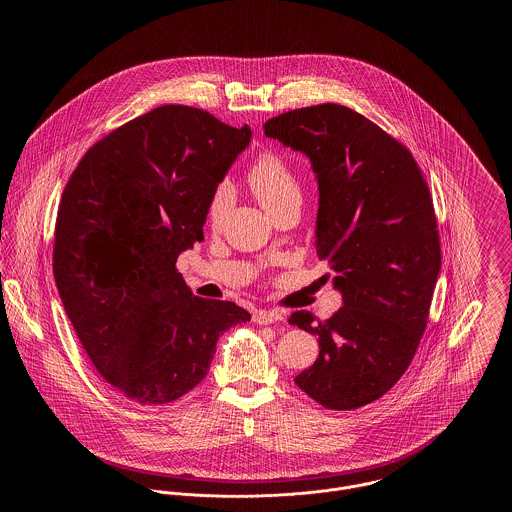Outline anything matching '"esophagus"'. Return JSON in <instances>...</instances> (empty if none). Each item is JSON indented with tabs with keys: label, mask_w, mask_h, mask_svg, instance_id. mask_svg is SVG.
I'll return each mask as SVG.
<instances>
[{
	"label": "esophagus",
	"mask_w": 512,
	"mask_h": 512,
	"mask_svg": "<svg viewBox=\"0 0 512 512\" xmlns=\"http://www.w3.org/2000/svg\"><path fill=\"white\" fill-rule=\"evenodd\" d=\"M278 320H284V315L280 311H257L253 315L255 324H272V322H278Z\"/></svg>",
	"instance_id": "esophagus-1"
}]
</instances>
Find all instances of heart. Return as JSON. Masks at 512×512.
<instances>
[{"instance_id":"obj_1","label":"heart","mask_w":512,"mask_h":512,"mask_svg":"<svg viewBox=\"0 0 512 512\" xmlns=\"http://www.w3.org/2000/svg\"><path fill=\"white\" fill-rule=\"evenodd\" d=\"M247 184L270 217L293 203L301 205V186L286 159L276 153H263L257 157L247 172ZM230 205L232 190L228 184H220L209 203V222L219 226L228 215Z\"/></svg>"}]
</instances>
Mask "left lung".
Here are the masks:
<instances>
[{"mask_svg":"<svg viewBox=\"0 0 512 512\" xmlns=\"http://www.w3.org/2000/svg\"><path fill=\"white\" fill-rule=\"evenodd\" d=\"M263 128L311 161L317 255L343 301L328 320L290 317L320 347L295 384L326 409H359L395 386L426 330L441 268L428 184L407 147L349 107H303Z\"/></svg>","mask_w":512,"mask_h":512,"instance_id":"8db88e82","label":"left lung"}]
</instances>
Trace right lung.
Wrapping results in <instances>:
<instances>
[{
  "mask_svg": "<svg viewBox=\"0 0 512 512\" xmlns=\"http://www.w3.org/2000/svg\"><path fill=\"white\" fill-rule=\"evenodd\" d=\"M249 140L247 124L163 105L90 147L65 186L55 284L90 361L130 401L165 405L194 390L220 336L251 318L197 297L176 270Z\"/></svg>",
  "mask_w": 512,
  "mask_h": 512,
  "instance_id": "obj_1",
  "label": "right lung"
}]
</instances>
